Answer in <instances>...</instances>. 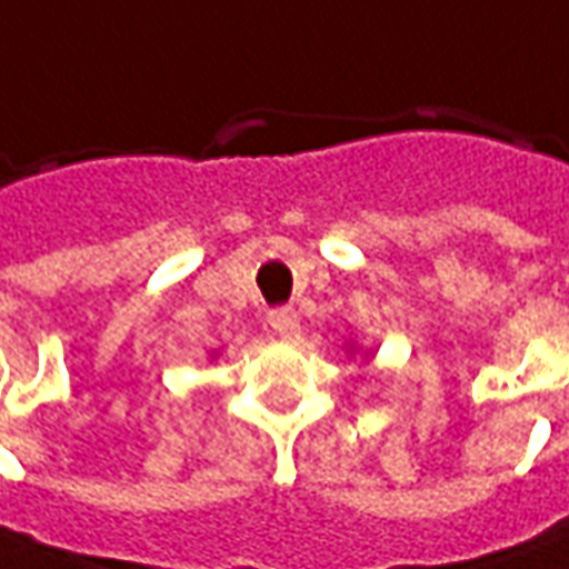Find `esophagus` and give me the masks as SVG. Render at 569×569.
Here are the masks:
<instances>
[{
    "label": "esophagus",
    "mask_w": 569,
    "mask_h": 569,
    "mask_svg": "<svg viewBox=\"0 0 569 569\" xmlns=\"http://www.w3.org/2000/svg\"><path fill=\"white\" fill-rule=\"evenodd\" d=\"M269 325H272V331H276L278 337H284V340H291V337L300 335V316H297V309L293 307L269 309Z\"/></svg>",
    "instance_id": "esophagus-1"
}]
</instances>
